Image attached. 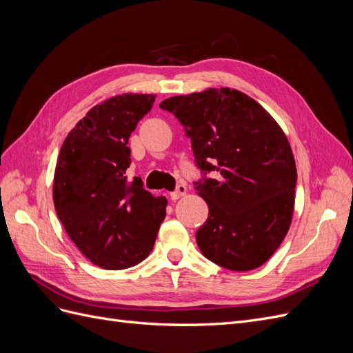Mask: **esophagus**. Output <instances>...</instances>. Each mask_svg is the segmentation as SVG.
Here are the masks:
<instances>
[{"mask_svg": "<svg viewBox=\"0 0 353 353\" xmlns=\"http://www.w3.org/2000/svg\"><path fill=\"white\" fill-rule=\"evenodd\" d=\"M185 193H187V187L184 184H178L175 191H172V193H170V199L178 200V199L183 197Z\"/></svg>", "mask_w": 353, "mask_h": 353, "instance_id": "1", "label": "esophagus"}]
</instances>
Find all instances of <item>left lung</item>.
Listing matches in <instances>:
<instances>
[{"mask_svg": "<svg viewBox=\"0 0 353 353\" xmlns=\"http://www.w3.org/2000/svg\"><path fill=\"white\" fill-rule=\"evenodd\" d=\"M160 109L184 126L201 172L194 187L209 206L196 232L201 253L230 271L263 265L285 237L294 208L296 163L280 125L230 88L176 95Z\"/></svg>", "mask_w": 353, "mask_h": 353, "instance_id": "left-lung-1", "label": "left lung"}]
</instances>
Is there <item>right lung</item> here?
Masks as SVG:
<instances>
[{
	"mask_svg": "<svg viewBox=\"0 0 353 353\" xmlns=\"http://www.w3.org/2000/svg\"><path fill=\"white\" fill-rule=\"evenodd\" d=\"M156 95H116L92 108L69 132L54 174V206L70 240L104 270H125L150 254L168 200L135 176L128 140Z\"/></svg>",
	"mask_w": 353,
	"mask_h": 353,
	"instance_id": "right-lung-1",
	"label": "right lung"
}]
</instances>
